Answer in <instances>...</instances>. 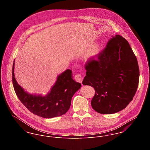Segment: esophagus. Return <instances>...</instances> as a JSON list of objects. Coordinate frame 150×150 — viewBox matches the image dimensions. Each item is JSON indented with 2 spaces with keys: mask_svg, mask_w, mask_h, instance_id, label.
Listing matches in <instances>:
<instances>
[{
  "mask_svg": "<svg viewBox=\"0 0 150 150\" xmlns=\"http://www.w3.org/2000/svg\"><path fill=\"white\" fill-rule=\"evenodd\" d=\"M75 80H76L77 81L80 82V83H81L82 84V81H83V77L81 76V75H80V74L76 75L75 76Z\"/></svg>",
  "mask_w": 150,
  "mask_h": 150,
  "instance_id": "1",
  "label": "esophagus"
}]
</instances>
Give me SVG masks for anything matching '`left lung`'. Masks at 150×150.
<instances>
[{"instance_id": "left-lung-1", "label": "left lung", "mask_w": 150, "mask_h": 150, "mask_svg": "<svg viewBox=\"0 0 150 150\" xmlns=\"http://www.w3.org/2000/svg\"><path fill=\"white\" fill-rule=\"evenodd\" d=\"M84 86L95 89L91 105L102 114L124 109L136 94L139 78L138 61L128 41L112 36L106 48L86 65Z\"/></svg>"}]
</instances>
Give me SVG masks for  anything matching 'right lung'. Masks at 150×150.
<instances>
[{"mask_svg":"<svg viewBox=\"0 0 150 150\" xmlns=\"http://www.w3.org/2000/svg\"><path fill=\"white\" fill-rule=\"evenodd\" d=\"M14 70V61L12 82L17 96L30 112L44 118H53L64 114L70 107L72 96L81 86L74 79L71 70L67 69L57 76L56 82L45 96L31 94L18 84Z\"/></svg>","mask_w":150,"mask_h":150,"instance_id":"1","label":"right lung"}]
</instances>
